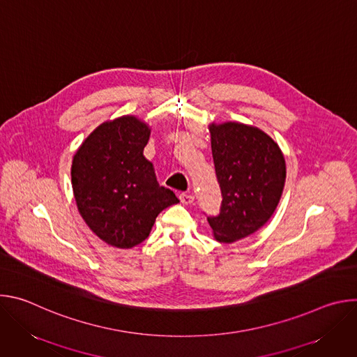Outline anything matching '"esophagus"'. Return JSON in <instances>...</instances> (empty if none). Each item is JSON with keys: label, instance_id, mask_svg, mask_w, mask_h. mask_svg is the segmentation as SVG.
I'll list each match as a JSON object with an SVG mask.
<instances>
[{"label": "esophagus", "instance_id": "1", "mask_svg": "<svg viewBox=\"0 0 357 357\" xmlns=\"http://www.w3.org/2000/svg\"><path fill=\"white\" fill-rule=\"evenodd\" d=\"M179 199H181V202L183 203V205H192L193 200H195V196L190 195V193H181Z\"/></svg>", "mask_w": 357, "mask_h": 357}]
</instances>
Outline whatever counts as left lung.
<instances>
[{"instance_id": "left-lung-1", "label": "left lung", "mask_w": 357, "mask_h": 357, "mask_svg": "<svg viewBox=\"0 0 357 357\" xmlns=\"http://www.w3.org/2000/svg\"><path fill=\"white\" fill-rule=\"evenodd\" d=\"M222 189L219 216L208 218L213 237L234 243L261 229L275 212L287 168L278 144L263 130L237 121L209 124Z\"/></svg>"}]
</instances>
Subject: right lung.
<instances>
[{"mask_svg":"<svg viewBox=\"0 0 357 357\" xmlns=\"http://www.w3.org/2000/svg\"><path fill=\"white\" fill-rule=\"evenodd\" d=\"M149 135L146 123L121 116L90 132L72 161L80 216L100 240L117 248L144 241L157 216L179 202L160 186L154 165L144 157Z\"/></svg>","mask_w":357,"mask_h":357,"instance_id":"add662e5","label":"right lung"}]
</instances>
